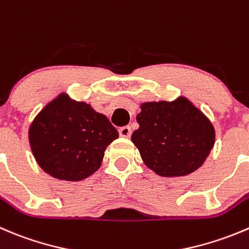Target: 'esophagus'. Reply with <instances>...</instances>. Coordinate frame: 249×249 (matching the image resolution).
<instances>
[{
  "mask_svg": "<svg viewBox=\"0 0 249 249\" xmlns=\"http://www.w3.org/2000/svg\"><path fill=\"white\" fill-rule=\"evenodd\" d=\"M119 135L122 137H130V136H131V127H130V126L120 127Z\"/></svg>",
  "mask_w": 249,
  "mask_h": 249,
  "instance_id": "34e87169",
  "label": "esophagus"
}]
</instances>
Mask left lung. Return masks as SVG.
I'll list each match as a JSON object with an SVG mask.
<instances>
[{"mask_svg":"<svg viewBox=\"0 0 249 249\" xmlns=\"http://www.w3.org/2000/svg\"><path fill=\"white\" fill-rule=\"evenodd\" d=\"M136 120L140 127L131 141L149 169L160 176L194 173L214 146V129L190 101L147 102Z\"/></svg>","mask_w":249,"mask_h":249,"instance_id":"left-lung-1","label":"left lung"}]
</instances>
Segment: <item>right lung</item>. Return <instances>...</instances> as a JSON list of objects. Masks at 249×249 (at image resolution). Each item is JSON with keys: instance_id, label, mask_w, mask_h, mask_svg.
Here are the masks:
<instances>
[{"instance_id": "right-lung-1", "label": "right lung", "mask_w": 249, "mask_h": 249, "mask_svg": "<svg viewBox=\"0 0 249 249\" xmlns=\"http://www.w3.org/2000/svg\"><path fill=\"white\" fill-rule=\"evenodd\" d=\"M118 137L106 115L66 95L48 103L29 130L38 165L53 178L68 181L83 180L95 173L107 146Z\"/></svg>"}]
</instances>
